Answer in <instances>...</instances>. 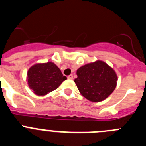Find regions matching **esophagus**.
I'll return each mask as SVG.
<instances>
[{
	"label": "esophagus",
	"instance_id": "esophagus-1",
	"mask_svg": "<svg viewBox=\"0 0 146 146\" xmlns=\"http://www.w3.org/2000/svg\"><path fill=\"white\" fill-rule=\"evenodd\" d=\"M67 77H68V79L72 80L73 79V75H72V74H70V75H69Z\"/></svg>",
	"mask_w": 146,
	"mask_h": 146
}]
</instances>
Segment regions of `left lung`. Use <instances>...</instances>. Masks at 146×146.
<instances>
[{
    "label": "left lung",
    "instance_id": "1",
    "mask_svg": "<svg viewBox=\"0 0 146 146\" xmlns=\"http://www.w3.org/2000/svg\"><path fill=\"white\" fill-rule=\"evenodd\" d=\"M74 82L80 93L91 102L104 100L117 86L116 72L105 62L97 60L80 67Z\"/></svg>",
    "mask_w": 146,
    "mask_h": 146
}]
</instances>
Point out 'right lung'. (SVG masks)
<instances>
[{"label": "right lung", "mask_w": 146, "mask_h": 146, "mask_svg": "<svg viewBox=\"0 0 146 146\" xmlns=\"http://www.w3.org/2000/svg\"><path fill=\"white\" fill-rule=\"evenodd\" d=\"M66 80L54 63H38L31 66L27 72L28 87L37 96H45L59 87Z\"/></svg>", "instance_id": "obj_1"}]
</instances>
